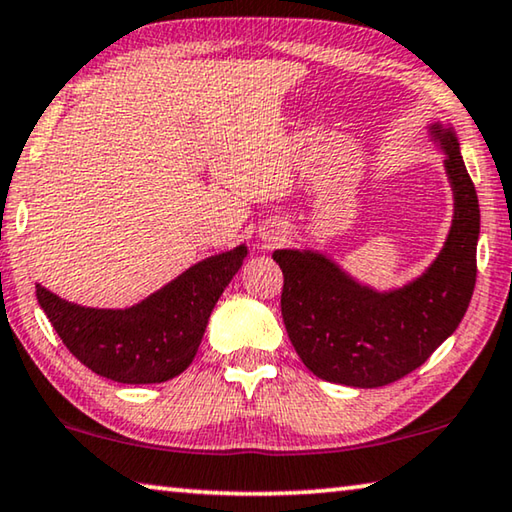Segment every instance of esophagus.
<instances>
[{
    "label": "esophagus",
    "instance_id": "1",
    "mask_svg": "<svg viewBox=\"0 0 512 512\" xmlns=\"http://www.w3.org/2000/svg\"><path fill=\"white\" fill-rule=\"evenodd\" d=\"M286 238V233H283L281 229H272V231H267V235H265V242H267V247H272V245H277L279 240H283Z\"/></svg>",
    "mask_w": 512,
    "mask_h": 512
}]
</instances>
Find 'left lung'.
Here are the masks:
<instances>
[{"mask_svg": "<svg viewBox=\"0 0 512 512\" xmlns=\"http://www.w3.org/2000/svg\"><path fill=\"white\" fill-rule=\"evenodd\" d=\"M430 135L446 155L453 224L421 277L380 293L320 251L272 254L283 272V325L304 366L320 380L359 389L396 382L416 371L465 316L476 286L481 210L453 128L432 123Z\"/></svg>", "mask_w": 512, "mask_h": 512, "instance_id": "1", "label": "left lung"}]
</instances>
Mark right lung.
I'll return each mask as SVG.
<instances>
[{
    "label": "right lung",
    "mask_w": 512,
    "mask_h": 512,
    "mask_svg": "<svg viewBox=\"0 0 512 512\" xmlns=\"http://www.w3.org/2000/svg\"><path fill=\"white\" fill-rule=\"evenodd\" d=\"M247 256L240 245L185 270L130 309H91L41 283L36 297L61 341L86 368L121 384L167 382L192 364L208 318Z\"/></svg>",
    "instance_id": "1"
}]
</instances>
